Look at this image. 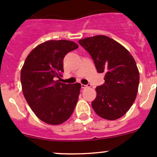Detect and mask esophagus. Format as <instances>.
<instances>
[{"label": "esophagus", "mask_w": 157, "mask_h": 157, "mask_svg": "<svg viewBox=\"0 0 157 157\" xmlns=\"http://www.w3.org/2000/svg\"><path fill=\"white\" fill-rule=\"evenodd\" d=\"M91 86V84L90 83H88V84L86 85H84V84H81V87L83 89H85V88H88V87H90Z\"/></svg>", "instance_id": "esophagus-1"}]
</instances>
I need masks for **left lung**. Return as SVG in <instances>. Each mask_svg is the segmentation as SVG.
<instances>
[{"label":"left lung","mask_w":157,"mask_h":157,"mask_svg":"<svg viewBox=\"0 0 157 157\" xmlns=\"http://www.w3.org/2000/svg\"><path fill=\"white\" fill-rule=\"evenodd\" d=\"M89 52L105 83L96 87L92 107L101 118L115 120L129 110L136 99L140 75L132 55L121 44L105 36L79 40Z\"/></svg>","instance_id":"left-lung-1"}]
</instances>
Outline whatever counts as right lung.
Segmentation results:
<instances>
[{"instance_id": "add662e5", "label": "right lung", "mask_w": 157, "mask_h": 157, "mask_svg": "<svg viewBox=\"0 0 157 157\" xmlns=\"http://www.w3.org/2000/svg\"><path fill=\"white\" fill-rule=\"evenodd\" d=\"M77 48L71 41H47L30 52L22 67L20 80L25 99L36 116L47 124L67 121L77 105L81 85L59 81L64 56Z\"/></svg>"}]
</instances>
